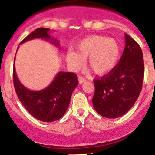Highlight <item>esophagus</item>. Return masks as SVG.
I'll return each instance as SVG.
<instances>
[{"mask_svg": "<svg viewBox=\"0 0 155 155\" xmlns=\"http://www.w3.org/2000/svg\"><path fill=\"white\" fill-rule=\"evenodd\" d=\"M78 81L80 84H82V83H84V82L85 81L86 79L84 78H83L82 76H78Z\"/></svg>", "mask_w": 155, "mask_h": 155, "instance_id": "esophagus-1", "label": "esophagus"}]
</instances>
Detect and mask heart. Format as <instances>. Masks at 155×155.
Here are the masks:
<instances>
[{
  "mask_svg": "<svg viewBox=\"0 0 155 155\" xmlns=\"http://www.w3.org/2000/svg\"><path fill=\"white\" fill-rule=\"evenodd\" d=\"M120 55V46L113 38L93 35L78 43L76 52L68 50L66 59L74 70H78L87 59V64L96 74L103 75L116 67Z\"/></svg>",
  "mask_w": 155,
  "mask_h": 155,
  "instance_id": "b5f03b06",
  "label": "heart"
}]
</instances>
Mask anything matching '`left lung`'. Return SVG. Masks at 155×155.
I'll return each instance as SVG.
<instances>
[{"label": "left lung", "instance_id": "8db88e82", "mask_svg": "<svg viewBox=\"0 0 155 155\" xmlns=\"http://www.w3.org/2000/svg\"><path fill=\"white\" fill-rule=\"evenodd\" d=\"M126 46L118 64L99 79H94V109L106 118H118L136 102L142 89L144 65L137 42L127 33Z\"/></svg>", "mask_w": 155, "mask_h": 155}]
</instances>
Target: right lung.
Masks as SVG:
<instances>
[{
  "label": "right lung",
  "instance_id": "right-lung-1",
  "mask_svg": "<svg viewBox=\"0 0 155 155\" xmlns=\"http://www.w3.org/2000/svg\"><path fill=\"white\" fill-rule=\"evenodd\" d=\"M50 28H39L21 42L34 39H43L59 46V42L49 35ZM15 64V63H14ZM14 86L20 102L28 113L42 122H53L61 119L68 109L71 94L78 84L77 75L71 72H59L51 84L40 91H31L19 81L13 68Z\"/></svg>",
  "mask_w": 155,
  "mask_h": 155
}]
</instances>
